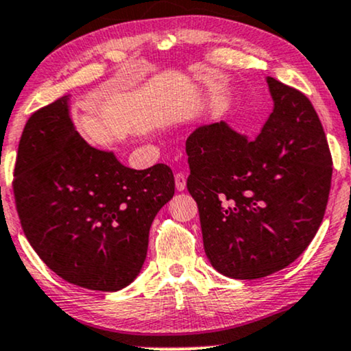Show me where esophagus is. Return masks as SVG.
Listing matches in <instances>:
<instances>
[{
  "label": "esophagus",
  "instance_id": "obj_1",
  "mask_svg": "<svg viewBox=\"0 0 351 351\" xmlns=\"http://www.w3.org/2000/svg\"><path fill=\"white\" fill-rule=\"evenodd\" d=\"M175 184H176V189H178V191L186 189V176L183 175V173H176Z\"/></svg>",
  "mask_w": 351,
  "mask_h": 351
}]
</instances>
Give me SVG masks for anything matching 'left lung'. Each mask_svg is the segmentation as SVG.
<instances>
[{"mask_svg": "<svg viewBox=\"0 0 351 351\" xmlns=\"http://www.w3.org/2000/svg\"><path fill=\"white\" fill-rule=\"evenodd\" d=\"M266 83L274 109L255 139L217 121L186 141L205 255L232 279L265 278L295 261L329 199L332 157L315 107L276 78Z\"/></svg>", "mask_w": 351, "mask_h": 351, "instance_id": "8db88e82", "label": "left lung"}]
</instances>
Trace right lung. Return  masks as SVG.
Masks as SVG:
<instances>
[{
    "label": "right lung",
    "instance_id": "1",
    "mask_svg": "<svg viewBox=\"0 0 351 351\" xmlns=\"http://www.w3.org/2000/svg\"><path fill=\"white\" fill-rule=\"evenodd\" d=\"M175 194L171 168L125 167L114 151L86 143L70 115V96L25 123L14 197L30 245L64 281L115 292L132 284L147 256L149 230Z\"/></svg>",
    "mask_w": 351,
    "mask_h": 351
}]
</instances>
